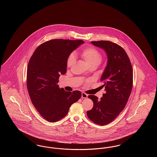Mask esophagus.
<instances>
[{
	"mask_svg": "<svg viewBox=\"0 0 157 157\" xmlns=\"http://www.w3.org/2000/svg\"><path fill=\"white\" fill-rule=\"evenodd\" d=\"M88 94H85V92H82V98H88Z\"/></svg>",
	"mask_w": 157,
	"mask_h": 157,
	"instance_id": "esophagus-1",
	"label": "esophagus"
}]
</instances>
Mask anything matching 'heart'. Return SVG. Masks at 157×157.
<instances>
[{
	"label": "heart",
	"instance_id": "1",
	"mask_svg": "<svg viewBox=\"0 0 157 157\" xmlns=\"http://www.w3.org/2000/svg\"><path fill=\"white\" fill-rule=\"evenodd\" d=\"M82 58L90 67L96 66L100 64L102 60V55L97 49L93 47H88L84 49L81 53ZM75 62V56L74 54L71 53L67 58V67H71Z\"/></svg>",
	"mask_w": 157,
	"mask_h": 157
}]
</instances>
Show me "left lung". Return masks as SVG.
<instances>
[{
  "mask_svg": "<svg viewBox=\"0 0 157 157\" xmlns=\"http://www.w3.org/2000/svg\"><path fill=\"white\" fill-rule=\"evenodd\" d=\"M91 44L104 49L107 55V65L101 79L106 92L99 100L97 96L88 95L94 106L86 113L91 121L103 126L112 122L125 107L132 88L133 70L127 53L120 45L108 40Z\"/></svg>",
  "mask_w": 157,
  "mask_h": 157,
  "instance_id": "obj_1",
  "label": "left lung"
}]
</instances>
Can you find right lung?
Returning a JSON list of instances; mask_svg holds the SVG:
<instances>
[{"label":"right lung","mask_w":157,"mask_h":157,"mask_svg":"<svg viewBox=\"0 0 157 157\" xmlns=\"http://www.w3.org/2000/svg\"><path fill=\"white\" fill-rule=\"evenodd\" d=\"M84 43L82 40L53 39L39 45L32 55L27 69L26 85L30 100L40 115L55 122L67 115L70 106L82 96L59 88L60 75L67 72V58Z\"/></svg>","instance_id":"obj_1"}]
</instances>
